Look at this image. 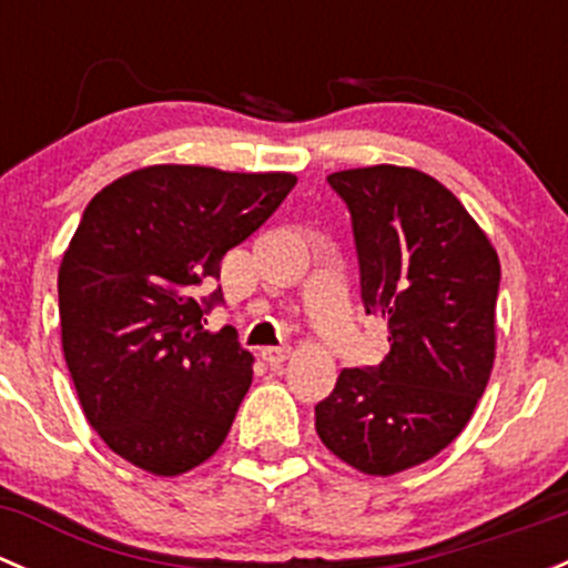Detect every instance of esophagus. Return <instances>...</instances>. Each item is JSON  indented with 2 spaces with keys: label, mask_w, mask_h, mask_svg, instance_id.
<instances>
[{
  "label": "esophagus",
  "mask_w": 568,
  "mask_h": 568,
  "mask_svg": "<svg viewBox=\"0 0 568 568\" xmlns=\"http://www.w3.org/2000/svg\"><path fill=\"white\" fill-rule=\"evenodd\" d=\"M261 357L266 359L268 365H280L285 357H288V348H283V346H266V348H261Z\"/></svg>",
  "instance_id": "esophagus-1"
}]
</instances>
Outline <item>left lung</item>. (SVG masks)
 Wrapping results in <instances>:
<instances>
[{
    "mask_svg": "<svg viewBox=\"0 0 568 568\" xmlns=\"http://www.w3.org/2000/svg\"><path fill=\"white\" fill-rule=\"evenodd\" d=\"M326 181L352 214L359 296L387 321L390 352L341 371L316 432L359 473L393 475L448 448L484 395L500 261L456 194L420 170L376 164Z\"/></svg>",
    "mask_w": 568,
    "mask_h": 568,
    "instance_id": "obj_1",
    "label": "left lung"
}]
</instances>
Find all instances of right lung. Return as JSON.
Wrapping results in <instances>:
<instances>
[{
  "label": "right lung",
  "mask_w": 568,
  "mask_h": 568,
  "mask_svg": "<svg viewBox=\"0 0 568 568\" xmlns=\"http://www.w3.org/2000/svg\"><path fill=\"white\" fill-rule=\"evenodd\" d=\"M288 173L194 164L134 170L101 189L62 255V352L90 426L125 462L181 475L225 443L250 390L236 329H203L222 305L225 252L288 197Z\"/></svg>",
  "instance_id": "add662e5"
}]
</instances>
